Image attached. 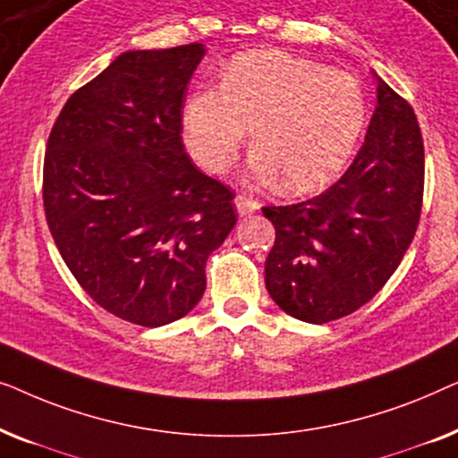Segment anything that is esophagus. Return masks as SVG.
Here are the masks:
<instances>
[{"label": "esophagus", "instance_id": "esophagus-1", "mask_svg": "<svg viewBox=\"0 0 458 458\" xmlns=\"http://www.w3.org/2000/svg\"><path fill=\"white\" fill-rule=\"evenodd\" d=\"M259 208H260V204L256 202V199H250L246 196H237L235 198V210H237V215H240V216L254 215V212H259Z\"/></svg>", "mask_w": 458, "mask_h": 458}]
</instances>
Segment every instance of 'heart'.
Returning a JSON list of instances; mask_svg holds the SVG:
<instances>
[{"instance_id":"heart-1","label":"heart","mask_w":458,"mask_h":458,"mask_svg":"<svg viewBox=\"0 0 458 458\" xmlns=\"http://www.w3.org/2000/svg\"><path fill=\"white\" fill-rule=\"evenodd\" d=\"M365 93L352 74L284 52H252L231 60L221 87L185 99L183 140L208 173H225L246 140L260 179L281 177L290 193H309L335 179L362 133Z\"/></svg>"}]
</instances>
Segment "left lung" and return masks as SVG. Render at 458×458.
Listing matches in <instances>:
<instances>
[{
    "label": "left lung",
    "mask_w": 458,
    "mask_h": 458,
    "mask_svg": "<svg viewBox=\"0 0 458 458\" xmlns=\"http://www.w3.org/2000/svg\"><path fill=\"white\" fill-rule=\"evenodd\" d=\"M365 143L340 181L292 206H265L275 243L265 284L275 304L306 323L359 310L396 271L423 202V137L411 104L384 79Z\"/></svg>",
    "instance_id": "8db88e82"
}]
</instances>
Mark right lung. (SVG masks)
Returning a JSON list of instances; mask_svg holds the SVG:
<instances>
[{"label":"right lung","mask_w":458,"mask_h":458,"mask_svg":"<svg viewBox=\"0 0 458 458\" xmlns=\"http://www.w3.org/2000/svg\"><path fill=\"white\" fill-rule=\"evenodd\" d=\"M202 43L124 52L68 98L43 162L47 227L79 285L124 321L160 327L206 290L235 227V193L199 173L181 112Z\"/></svg>","instance_id":"1"}]
</instances>
